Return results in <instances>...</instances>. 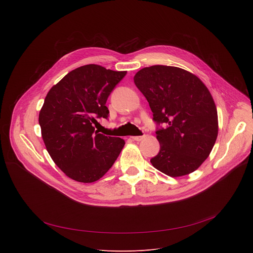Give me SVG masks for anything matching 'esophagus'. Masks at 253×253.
I'll return each instance as SVG.
<instances>
[{
	"instance_id": "1",
	"label": "esophagus",
	"mask_w": 253,
	"mask_h": 253,
	"mask_svg": "<svg viewBox=\"0 0 253 253\" xmlns=\"http://www.w3.org/2000/svg\"><path fill=\"white\" fill-rule=\"evenodd\" d=\"M133 140H135V141H142V140H144L146 138V136L145 135H143V136H132L131 137Z\"/></svg>"
}]
</instances>
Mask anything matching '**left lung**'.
<instances>
[{"mask_svg":"<svg viewBox=\"0 0 253 253\" xmlns=\"http://www.w3.org/2000/svg\"><path fill=\"white\" fill-rule=\"evenodd\" d=\"M134 83L147 99L160 151L150 162L162 173L179 177L194 172L209 156L218 135L217 109L204 83L173 66L143 68Z\"/></svg>","mask_w":253,"mask_h":253,"instance_id":"8db88e82","label":"left lung"}]
</instances>
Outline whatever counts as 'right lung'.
I'll use <instances>...</instances> for the list:
<instances>
[{
    "mask_svg": "<svg viewBox=\"0 0 253 253\" xmlns=\"http://www.w3.org/2000/svg\"><path fill=\"white\" fill-rule=\"evenodd\" d=\"M126 71L90 64L69 73L48 92L39 113L42 138L55 164L71 179L91 183L114 164L125 141L100 134L93 124L106 118V101Z\"/></svg>",
    "mask_w": 253,
    "mask_h": 253,
    "instance_id": "right-lung-1",
    "label": "right lung"
}]
</instances>
